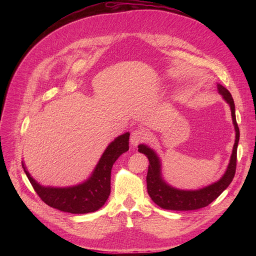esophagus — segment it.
I'll list each match as a JSON object with an SVG mask.
<instances>
[{
    "label": "esophagus",
    "mask_w": 256,
    "mask_h": 256,
    "mask_svg": "<svg viewBox=\"0 0 256 256\" xmlns=\"http://www.w3.org/2000/svg\"><path fill=\"white\" fill-rule=\"evenodd\" d=\"M148 132L147 130H144V128H136L132 130L130 134V142L132 146H138L140 142H144L148 138Z\"/></svg>",
    "instance_id": "34e87169"
}]
</instances>
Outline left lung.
<instances>
[{
  "label": "left lung",
  "mask_w": 256,
  "mask_h": 256,
  "mask_svg": "<svg viewBox=\"0 0 256 256\" xmlns=\"http://www.w3.org/2000/svg\"><path fill=\"white\" fill-rule=\"evenodd\" d=\"M218 91L223 99L229 104L231 109L232 120L235 128V144L233 146L230 162L224 175L214 184L200 190H186L171 186L162 177V164L157 153L149 146L140 144L138 146V152L149 159V168L147 174V190L152 200L164 210H198L208 206L220 196L232 182L237 162V147L239 142V128L236 122L235 104L231 93L221 84H218Z\"/></svg>",
  "instance_id": "left-lung-1"
}]
</instances>
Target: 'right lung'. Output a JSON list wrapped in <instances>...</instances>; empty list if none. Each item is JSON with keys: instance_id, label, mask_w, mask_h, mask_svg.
Segmentation results:
<instances>
[{"instance_id": "1", "label": "right lung", "mask_w": 256, "mask_h": 256, "mask_svg": "<svg viewBox=\"0 0 256 256\" xmlns=\"http://www.w3.org/2000/svg\"><path fill=\"white\" fill-rule=\"evenodd\" d=\"M130 132L116 138L103 152L87 180L68 188L44 186L22 167L34 190L50 206L70 214H87L101 208L110 194L112 168L118 157L128 150Z\"/></svg>"}]
</instances>
